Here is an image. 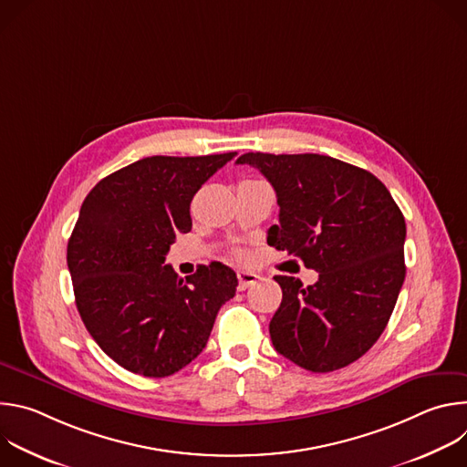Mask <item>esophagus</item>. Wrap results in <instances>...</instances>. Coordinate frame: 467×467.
<instances>
[{
	"label": "esophagus",
	"instance_id": "esophagus-1",
	"mask_svg": "<svg viewBox=\"0 0 467 467\" xmlns=\"http://www.w3.org/2000/svg\"><path fill=\"white\" fill-rule=\"evenodd\" d=\"M258 281V275L253 272H238V290H245L249 286H253Z\"/></svg>",
	"mask_w": 467,
	"mask_h": 467
}]
</instances>
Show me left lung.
Returning a JSON list of instances; mask_svg holds the SVG:
<instances>
[{
    "mask_svg": "<svg viewBox=\"0 0 467 467\" xmlns=\"http://www.w3.org/2000/svg\"><path fill=\"white\" fill-rule=\"evenodd\" d=\"M236 164L256 168L277 193L268 245L319 274L310 286L274 277L283 290L270 321L275 351L314 373L349 366L379 340L401 292L403 213L373 173L327 155L245 153Z\"/></svg>",
    "mask_w": 467,
    "mask_h": 467,
    "instance_id": "1",
    "label": "left lung"
}]
</instances>
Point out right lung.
Returning <instances> with one entry per match:
<instances>
[{
	"label": "right lung",
	"instance_id": "add662e5",
	"mask_svg": "<svg viewBox=\"0 0 467 467\" xmlns=\"http://www.w3.org/2000/svg\"><path fill=\"white\" fill-rule=\"evenodd\" d=\"M236 153L148 157L101 179L68 240L76 305L96 344L121 368L168 377L207 346L218 310L234 297L229 265L211 262L181 279L164 264L190 203Z\"/></svg>",
	"mask_w": 467,
	"mask_h": 467
}]
</instances>
